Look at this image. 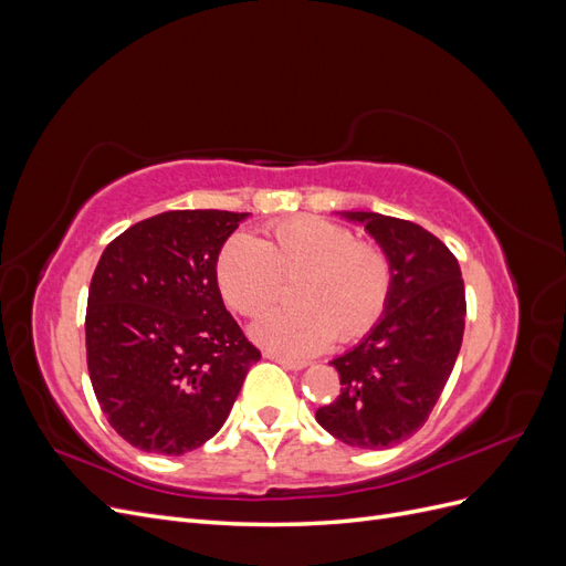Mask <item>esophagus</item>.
<instances>
[{
  "label": "esophagus",
  "instance_id": "esophagus-1",
  "mask_svg": "<svg viewBox=\"0 0 566 566\" xmlns=\"http://www.w3.org/2000/svg\"><path fill=\"white\" fill-rule=\"evenodd\" d=\"M264 356H266V358H271V361L281 364V366H283V368H287V370H304V368H306V364H304V361H293V358H287V356L276 354V352H264Z\"/></svg>",
  "mask_w": 566,
  "mask_h": 566
}]
</instances>
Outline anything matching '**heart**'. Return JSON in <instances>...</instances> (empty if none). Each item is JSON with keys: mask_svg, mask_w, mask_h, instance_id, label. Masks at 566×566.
I'll use <instances>...</instances> for the list:
<instances>
[{"mask_svg": "<svg viewBox=\"0 0 566 566\" xmlns=\"http://www.w3.org/2000/svg\"><path fill=\"white\" fill-rule=\"evenodd\" d=\"M290 297L252 323V337L290 358H304L352 342L380 321L391 269L380 248L356 241L335 221L295 217L266 229L264 238L235 233L219 250L217 285L233 312L252 316L276 297L281 276H296Z\"/></svg>", "mask_w": 566, "mask_h": 566, "instance_id": "obj_1", "label": "heart"}]
</instances>
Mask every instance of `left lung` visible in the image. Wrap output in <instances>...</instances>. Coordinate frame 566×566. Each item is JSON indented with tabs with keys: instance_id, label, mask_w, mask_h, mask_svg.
Instances as JSON below:
<instances>
[{
	"instance_id": "1",
	"label": "left lung",
	"mask_w": 566,
	"mask_h": 566,
	"mask_svg": "<svg viewBox=\"0 0 566 566\" xmlns=\"http://www.w3.org/2000/svg\"><path fill=\"white\" fill-rule=\"evenodd\" d=\"M385 252L391 287L380 321L333 358L339 394L316 422L356 449H389L430 418L465 333V283L453 252L413 221L337 212Z\"/></svg>"
}]
</instances>
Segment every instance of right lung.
I'll use <instances>...</instances> for the list:
<instances>
[{
  "mask_svg": "<svg viewBox=\"0 0 566 566\" xmlns=\"http://www.w3.org/2000/svg\"><path fill=\"white\" fill-rule=\"evenodd\" d=\"M248 212L175 210L119 233L87 297V366L113 430L184 455L227 422L262 358L227 312L217 256Z\"/></svg>",
  "mask_w": 566,
  "mask_h": 566,
  "instance_id": "1",
  "label": "right lung"
}]
</instances>
